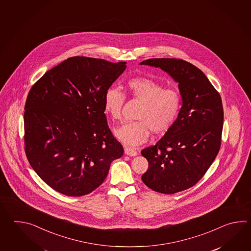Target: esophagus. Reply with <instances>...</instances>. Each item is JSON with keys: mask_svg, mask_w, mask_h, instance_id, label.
Segmentation results:
<instances>
[{"mask_svg": "<svg viewBox=\"0 0 251 251\" xmlns=\"http://www.w3.org/2000/svg\"><path fill=\"white\" fill-rule=\"evenodd\" d=\"M125 153L128 155V156H131V157H134L137 155V151L135 150L132 149L130 147H125Z\"/></svg>", "mask_w": 251, "mask_h": 251, "instance_id": "esophagus-1", "label": "esophagus"}]
</instances>
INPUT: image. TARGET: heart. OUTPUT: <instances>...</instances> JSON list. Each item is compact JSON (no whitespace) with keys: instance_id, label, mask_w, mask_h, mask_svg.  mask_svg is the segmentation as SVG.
<instances>
[{"instance_id":"b5f03b06","label":"heart","mask_w":251,"mask_h":251,"mask_svg":"<svg viewBox=\"0 0 251 251\" xmlns=\"http://www.w3.org/2000/svg\"><path fill=\"white\" fill-rule=\"evenodd\" d=\"M126 90L131 96L144 102L138 122L124 125L115 131V136L125 145L135 147L149 139L150 133L163 134L176 123L181 110L182 98L175 89L165 88L156 80L136 77L126 82ZM126 96L118 88H108L104 96V109L113 120L122 119Z\"/></svg>"}]
</instances>
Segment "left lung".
Here are the masks:
<instances>
[{
  "instance_id": "left-lung-1",
  "label": "left lung",
  "mask_w": 251,
  "mask_h": 251,
  "mask_svg": "<svg viewBox=\"0 0 251 251\" xmlns=\"http://www.w3.org/2000/svg\"><path fill=\"white\" fill-rule=\"evenodd\" d=\"M164 71L182 98L176 123L154 146L141 151L149 162L142 180L151 189L175 194L196 185L218 154L224 124L222 99L203 72L181 59L141 62Z\"/></svg>"
}]
</instances>
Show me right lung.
Listing matches in <instances>:
<instances>
[{"mask_svg":"<svg viewBox=\"0 0 251 251\" xmlns=\"http://www.w3.org/2000/svg\"><path fill=\"white\" fill-rule=\"evenodd\" d=\"M126 62L75 56L48 71L25 104V151L33 170L55 191L90 194L124 149L108 128L105 92Z\"/></svg>","mask_w":251,"mask_h":251,"instance_id":"obj_1","label":"right lung"}]
</instances>
